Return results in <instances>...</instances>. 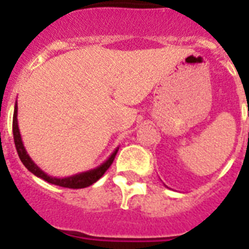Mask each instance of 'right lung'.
<instances>
[{
    "label": "right lung",
    "instance_id": "add662e5",
    "mask_svg": "<svg viewBox=\"0 0 249 249\" xmlns=\"http://www.w3.org/2000/svg\"><path fill=\"white\" fill-rule=\"evenodd\" d=\"M18 105L15 102V107H14V116H13V134H14V142H15V147H17L18 155L20 158L21 163L24 164V166L27 169L33 173L36 177L42 178L44 181L52 183V185L62 186V187H68V189H84V187H88V186L93 185L94 182H97L99 178L105 174V172L108 169L111 164H112L113 159L117 154V150L119 147L115 150V151L111 154L108 159L103 161L99 166L94 168V169H90L88 172H83V173L75 174V176H71V177H64V178H56L52 177L46 174L42 169L38 168V165H36V163L33 161L29 155L25 151L24 144H23V141H21L20 132H19V126H18Z\"/></svg>",
    "mask_w": 249,
    "mask_h": 249
}]
</instances>
